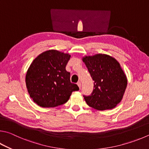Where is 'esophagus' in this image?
I'll list each match as a JSON object with an SVG mask.
<instances>
[{
    "mask_svg": "<svg viewBox=\"0 0 149 149\" xmlns=\"http://www.w3.org/2000/svg\"><path fill=\"white\" fill-rule=\"evenodd\" d=\"M77 85H78V86H79V88H81V83L80 81H78V82L77 83Z\"/></svg>",
    "mask_w": 149,
    "mask_h": 149,
    "instance_id": "esophagus-1",
    "label": "esophagus"
}]
</instances>
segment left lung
<instances>
[{"label":"left lung","mask_w":149,"mask_h":149,"mask_svg":"<svg viewBox=\"0 0 149 149\" xmlns=\"http://www.w3.org/2000/svg\"><path fill=\"white\" fill-rule=\"evenodd\" d=\"M83 61L94 81V89L89 96H83L89 106L97 110L111 109L123 99L127 78L120 64L105 54L86 56Z\"/></svg>","instance_id":"obj_1"}]
</instances>
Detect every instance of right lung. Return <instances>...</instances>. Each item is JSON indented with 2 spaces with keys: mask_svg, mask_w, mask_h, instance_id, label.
I'll return each instance as SVG.
<instances>
[{
  "mask_svg": "<svg viewBox=\"0 0 149 149\" xmlns=\"http://www.w3.org/2000/svg\"><path fill=\"white\" fill-rule=\"evenodd\" d=\"M69 54L56 50L42 53L32 61L26 74V86L31 98L42 107H54L68 102L79 87L70 81L66 70Z\"/></svg>",
  "mask_w": 149,
  "mask_h": 149,
  "instance_id": "obj_1",
  "label": "right lung"
}]
</instances>
